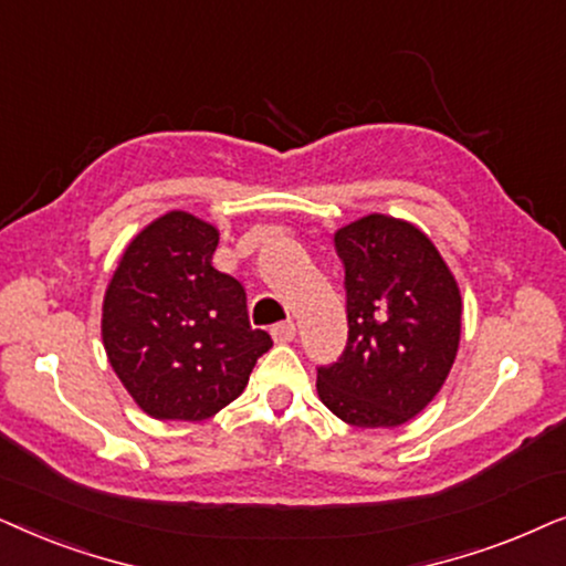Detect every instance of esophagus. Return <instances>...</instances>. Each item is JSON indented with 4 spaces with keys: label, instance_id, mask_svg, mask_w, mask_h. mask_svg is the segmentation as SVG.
I'll return each mask as SVG.
<instances>
[{
    "label": "esophagus",
    "instance_id": "1",
    "mask_svg": "<svg viewBox=\"0 0 566 566\" xmlns=\"http://www.w3.org/2000/svg\"><path fill=\"white\" fill-rule=\"evenodd\" d=\"M271 336H274L276 344H290L295 338V323L282 321L276 326H271Z\"/></svg>",
    "mask_w": 566,
    "mask_h": 566
}]
</instances>
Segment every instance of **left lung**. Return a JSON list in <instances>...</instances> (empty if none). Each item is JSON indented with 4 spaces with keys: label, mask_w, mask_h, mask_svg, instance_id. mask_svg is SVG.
I'll list each match as a JSON object with an SVG mask.
<instances>
[{
    "label": "left lung",
    "mask_w": 566,
    "mask_h": 566,
    "mask_svg": "<svg viewBox=\"0 0 566 566\" xmlns=\"http://www.w3.org/2000/svg\"><path fill=\"white\" fill-rule=\"evenodd\" d=\"M349 338L318 398L352 427H401L440 394L461 344V290L417 224L367 214L336 230Z\"/></svg>",
    "instance_id": "8db88e82"
}]
</instances>
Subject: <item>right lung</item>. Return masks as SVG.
<instances>
[{"label":"right lung","mask_w":566,"mask_h":566,"mask_svg":"<svg viewBox=\"0 0 566 566\" xmlns=\"http://www.w3.org/2000/svg\"><path fill=\"white\" fill-rule=\"evenodd\" d=\"M217 243L214 224L172 209L137 232L105 290V354L153 419L214 417L271 349L248 321L243 284L212 266Z\"/></svg>","instance_id":"obj_1"}]
</instances>
